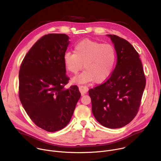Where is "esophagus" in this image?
I'll list each match as a JSON object with an SVG mask.
<instances>
[{"mask_svg": "<svg viewBox=\"0 0 161 161\" xmlns=\"http://www.w3.org/2000/svg\"><path fill=\"white\" fill-rule=\"evenodd\" d=\"M79 90L80 92V93L81 94V96H84L85 94H86V92L88 90V88L86 86H79Z\"/></svg>", "mask_w": 161, "mask_h": 161, "instance_id": "esophagus-1", "label": "esophagus"}]
</instances>
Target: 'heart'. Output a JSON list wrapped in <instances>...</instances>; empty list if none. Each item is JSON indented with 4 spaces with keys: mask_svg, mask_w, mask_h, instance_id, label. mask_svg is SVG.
<instances>
[{
    "mask_svg": "<svg viewBox=\"0 0 161 161\" xmlns=\"http://www.w3.org/2000/svg\"><path fill=\"white\" fill-rule=\"evenodd\" d=\"M117 53L114 48L109 44L84 39L74 47V53L67 52L63 61L66 70L76 75L83 68L81 74L73 78L75 83L106 81L112 73L115 65Z\"/></svg>",
    "mask_w": 161,
    "mask_h": 161,
    "instance_id": "b5f03b06",
    "label": "heart"
}]
</instances>
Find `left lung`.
I'll list each match as a JSON object with an SVG mask.
<instances>
[{
	"label": "left lung",
	"instance_id": "8db88e82",
	"mask_svg": "<svg viewBox=\"0 0 161 161\" xmlns=\"http://www.w3.org/2000/svg\"><path fill=\"white\" fill-rule=\"evenodd\" d=\"M115 49L117 61L110 77L88 91L92 111L97 121L110 128L130 123L138 111L146 79L140 55L127 41L107 34Z\"/></svg>",
	"mask_w": 161,
	"mask_h": 161
}]
</instances>
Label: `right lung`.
I'll return each mask as SVG.
<instances>
[{"label": "right lung", "mask_w": 161, "mask_h": 161, "mask_svg": "<svg viewBox=\"0 0 161 161\" xmlns=\"http://www.w3.org/2000/svg\"><path fill=\"white\" fill-rule=\"evenodd\" d=\"M65 34L39 39L24 58L19 71V97L30 119L48 132L70 122L81 97L76 85L65 88L69 78L63 57L70 41Z\"/></svg>", "instance_id": "right-lung-1"}]
</instances>
